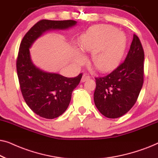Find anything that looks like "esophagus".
<instances>
[{
  "label": "esophagus",
  "mask_w": 158,
  "mask_h": 158,
  "mask_svg": "<svg viewBox=\"0 0 158 158\" xmlns=\"http://www.w3.org/2000/svg\"><path fill=\"white\" fill-rule=\"evenodd\" d=\"M90 76L89 75H88L87 73H84V74L83 75V77H82V79H81V82H85V81H87V80H88L90 78Z\"/></svg>",
  "instance_id": "34e87169"
}]
</instances>
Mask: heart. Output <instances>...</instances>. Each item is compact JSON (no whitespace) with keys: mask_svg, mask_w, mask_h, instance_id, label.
<instances>
[{"mask_svg":"<svg viewBox=\"0 0 158 158\" xmlns=\"http://www.w3.org/2000/svg\"><path fill=\"white\" fill-rule=\"evenodd\" d=\"M78 46L83 52H92L90 62L97 70L106 71L116 65L124 55L127 46L125 34L111 26L98 25L90 28L79 39ZM77 62L83 60L77 51Z\"/></svg>","mask_w":158,"mask_h":158,"instance_id":"obj_1","label":"heart"}]
</instances>
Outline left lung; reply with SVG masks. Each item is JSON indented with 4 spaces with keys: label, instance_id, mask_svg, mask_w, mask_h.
Listing matches in <instances>:
<instances>
[{
    "label": "left lung",
    "instance_id": "1",
    "mask_svg": "<svg viewBox=\"0 0 158 158\" xmlns=\"http://www.w3.org/2000/svg\"><path fill=\"white\" fill-rule=\"evenodd\" d=\"M144 59L141 42L134 34L124 62L106 76L96 78L94 103L106 117H120L135 105L143 85Z\"/></svg>",
    "mask_w": 158,
    "mask_h": 158
}]
</instances>
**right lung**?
<instances>
[{
    "instance_id": "obj_1",
    "label": "right lung",
    "mask_w": 158,
    "mask_h": 158,
    "mask_svg": "<svg viewBox=\"0 0 158 158\" xmlns=\"http://www.w3.org/2000/svg\"><path fill=\"white\" fill-rule=\"evenodd\" d=\"M76 24L77 21L73 20H41L29 29L21 42L16 62L21 90L28 106L41 117L52 119L66 111L82 74L66 77L43 70L32 61L29 49L47 31L68 29Z\"/></svg>"
}]
</instances>
